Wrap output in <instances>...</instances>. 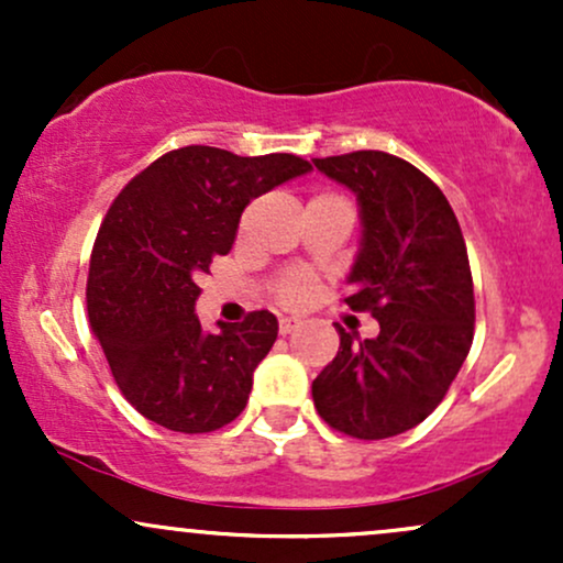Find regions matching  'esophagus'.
I'll return each mask as SVG.
<instances>
[{"mask_svg":"<svg viewBox=\"0 0 563 563\" xmlns=\"http://www.w3.org/2000/svg\"><path fill=\"white\" fill-rule=\"evenodd\" d=\"M299 325H301L299 318H280V333H283V335L294 333Z\"/></svg>","mask_w":563,"mask_h":563,"instance_id":"obj_1","label":"esophagus"}]
</instances>
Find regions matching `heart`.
<instances>
[{
	"label": "heart",
	"mask_w": 563,
	"mask_h": 563,
	"mask_svg": "<svg viewBox=\"0 0 563 563\" xmlns=\"http://www.w3.org/2000/svg\"><path fill=\"white\" fill-rule=\"evenodd\" d=\"M312 283L307 275H286L280 283V299L286 303H301L307 301Z\"/></svg>",
	"instance_id": "obj_1"
}]
</instances>
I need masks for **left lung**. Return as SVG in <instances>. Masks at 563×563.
<instances>
[{
  "label": "left lung",
  "instance_id": "8db88e82",
  "mask_svg": "<svg viewBox=\"0 0 563 563\" xmlns=\"http://www.w3.org/2000/svg\"><path fill=\"white\" fill-rule=\"evenodd\" d=\"M312 164L357 196L363 230L344 301L380 328L360 339L335 325L341 346L312 380L314 407L349 437H397L434 412L468 357L474 283L461 224L444 192L389 153Z\"/></svg>",
  "mask_w": 563,
  "mask_h": 563
}]
</instances>
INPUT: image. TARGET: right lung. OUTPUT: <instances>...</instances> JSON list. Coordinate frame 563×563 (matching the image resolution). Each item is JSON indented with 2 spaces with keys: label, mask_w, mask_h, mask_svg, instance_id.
<instances>
[{
  "label": "right lung",
  "mask_w": 563,
  "mask_h": 563,
  "mask_svg": "<svg viewBox=\"0 0 563 563\" xmlns=\"http://www.w3.org/2000/svg\"><path fill=\"white\" fill-rule=\"evenodd\" d=\"M309 172L290 153L243 158L187 145L113 200L89 262L87 309L115 384L147 421L206 434L243 412L277 318L262 309L203 331L198 277L230 254L251 200Z\"/></svg>",
  "instance_id": "1"
}]
</instances>
